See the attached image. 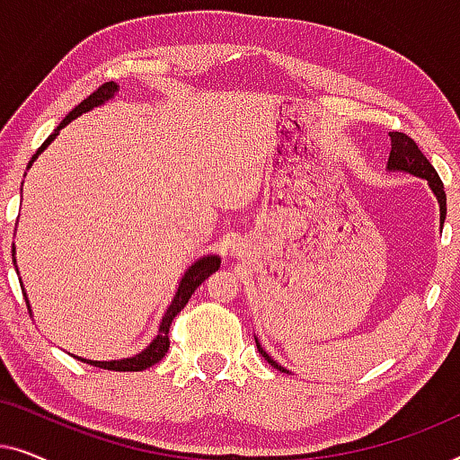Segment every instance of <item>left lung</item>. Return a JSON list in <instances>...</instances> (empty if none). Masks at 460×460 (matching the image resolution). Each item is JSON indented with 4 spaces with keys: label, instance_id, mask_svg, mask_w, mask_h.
Returning <instances> with one entry per match:
<instances>
[{
    "label": "left lung",
    "instance_id": "8db88e82",
    "mask_svg": "<svg viewBox=\"0 0 460 460\" xmlns=\"http://www.w3.org/2000/svg\"><path fill=\"white\" fill-rule=\"evenodd\" d=\"M392 137V153H389V161H387V169L389 172H406V173H412L417 175V178H423L427 180V184L436 194L438 203H439V224H444L446 219V192H444V184L442 180H439V175L436 169L429 161H427V156L420 153L417 142L412 140V137H408L406 134H400V131H392L389 134ZM257 343V351L266 358L268 364H272L274 368L282 370V373H288L285 367H280L279 362L274 360L272 356L266 354V349L261 348L260 341L255 339Z\"/></svg>",
    "mask_w": 460,
    "mask_h": 460
}]
</instances>
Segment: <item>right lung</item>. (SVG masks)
Instances as JSON below:
<instances>
[{"instance_id": "right-lung-1", "label": "right lung", "mask_w": 460, "mask_h": 460, "mask_svg": "<svg viewBox=\"0 0 460 460\" xmlns=\"http://www.w3.org/2000/svg\"><path fill=\"white\" fill-rule=\"evenodd\" d=\"M117 92H119V85L115 84V81H109V84H102L96 92L90 93V96H87L84 102L75 106V109L68 112L65 119H62L58 128L52 131V136H48V140L41 144L40 150H37V153L31 156L27 169L33 165V161L43 153V150L48 148V144L52 142L56 136H58V131L65 128V125L71 123L73 119H77L79 115H84V112L96 109V106H100V104H104L106 100H111ZM12 257H14V247H12ZM14 263H16V260H14ZM219 263H222V260H219V255H203V257H199V260L194 261L192 266H188V270L184 272V276H181V280H180V285H178V291H175L172 304H169L165 316H163V320H161L159 332H156V337L153 339V341H150V345H148L146 349L140 351V354L129 356V358H121V360H111V362L85 360V358H79V360L92 364V367H98V368L121 370V373H125V370H128V373H137V370H146V368L153 367V364L159 362L161 358L167 354V349H169V326H172L173 318L178 316L181 310H184V305L188 304V299L192 297V293L197 291V287L207 279V276L216 272V270L219 268ZM24 297H27V293H24ZM27 307H29V312H31L29 299H27ZM75 358H77V356H75Z\"/></svg>"}]
</instances>
